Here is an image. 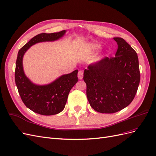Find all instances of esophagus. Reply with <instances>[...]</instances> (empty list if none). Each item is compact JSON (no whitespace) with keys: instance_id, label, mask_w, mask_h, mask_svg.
Listing matches in <instances>:
<instances>
[{"instance_id":"esophagus-1","label":"esophagus","mask_w":156,"mask_h":156,"mask_svg":"<svg viewBox=\"0 0 156 156\" xmlns=\"http://www.w3.org/2000/svg\"><path fill=\"white\" fill-rule=\"evenodd\" d=\"M77 75H78V78H79V79H83V71L80 70L79 72H78Z\"/></svg>"}]
</instances>
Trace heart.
<instances>
[{"label":"heart","instance_id":"obj_1","mask_svg":"<svg viewBox=\"0 0 156 156\" xmlns=\"http://www.w3.org/2000/svg\"><path fill=\"white\" fill-rule=\"evenodd\" d=\"M101 48V45L98 44H91L90 45V48L94 51H98L99 49H100Z\"/></svg>","mask_w":156,"mask_h":156}]
</instances>
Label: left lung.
<instances>
[{
  "label": "left lung",
  "mask_w": 156,
  "mask_h": 156,
  "mask_svg": "<svg viewBox=\"0 0 156 156\" xmlns=\"http://www.w3.org/2000/svg\"><path fill=\"white\" fill-rule=\"evenodd\" d=\"M115 57H105L84 71L87 96L90 106L101 113H114L128 106L140 83L139 59L135 51L122 37H114Z\"/></svg>",
  "instance_id": "1"
}]
</instances>
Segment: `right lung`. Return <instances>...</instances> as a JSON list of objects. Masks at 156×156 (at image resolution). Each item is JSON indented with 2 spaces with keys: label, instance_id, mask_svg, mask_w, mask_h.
<instances>
[{
  "label": "right lung",
  "instance_id": "right-lung-1",
  "mask_svg": "<svg viewBox=\"0 0 156 156\" xmlns=\"http://www.w3.org/2000/svg\"><path fill=\"white\" fill-rule=\"evenodd\" d=\"M66 32V30H62L51 34H37L18 52L15 71L16 86L26 107L37 114L50 116L63 111L70 90L78 81V70L61 75L51 83L40 85L32 83L25 74L23 66V56L33 45L58 40L64 36Z\"/></svg>",
  "mask_w": 156,
  "mask_h": 156
}]
</instances>
